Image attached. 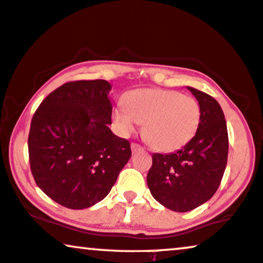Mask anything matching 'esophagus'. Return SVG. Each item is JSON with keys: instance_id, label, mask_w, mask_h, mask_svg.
<instances>
[{"instance_id": "obj_1", "label": "esophagus", "mask_w": 263, "mask_h": 263, "mask_svg": "<svg viewBox=\"0 0 263 263\" xmlns=\"http://www.w3.org/2000/svg\"><path fill=\"white\" fill-rule=\"evenodd\" d=\"M131 151L132 153H137V152H143L144 151V148L142 147V145L137 144V143H132L131 144Z\"/></svg>"}]
</instances>
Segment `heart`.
Instances as JSON below:
<instances>
[{"label": "heart", "instance_id": "1", "mask_svg": "<svg viewBox=\"0 0 263 263\" xmlns=\"http://www.w3.org/2000/svg\"><path fill=\"white\" fill-rule=\"evenodd\" d=\"M125 102L112 110L116 128L122 135H131L144 122L143 136L158 151L175 152L184 147L200 125L197 99L174 89H134L126 95Z\"/></svg>", "mask_w": 263, "mask_h": 263}]
</instances>
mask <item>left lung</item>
<instances>
[{
  "instance_id": "obj_1",
  "label": "left lung",
  "mask_w": 263,
  "mask_h": 263,
  "mask_svg": "<svg viewBox=\"0 0 263 263\" xmlns=\"http://www.w3.org/2000/svg\"><path fill=\"white\" fill-rule=\"evenodd\" d=\"M201 109L194 137L171 154H153L147 176L156 201L172 211L187 212L210 200L223 177L228 156V132L221 105L208 93L188 87Z\"/></svg>"
}]
</instances>
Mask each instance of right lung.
<instances>
[{"mask_svg":"<svg viewBox=\"0 0 263 263\" xmlns=\"http://www.w3.org/2000/svg\"><path fill=\"white\" fill-rule=\"evenodd\" d=\"M110 89L105 80L66 82L32 116L31 174L46 195L68 209L81 210L103 200L131 158L129 142L109 128Z\"/></svg>","mask_w":263,"mask_h":263,"instance_id":"right-lung-1","label":"right lung"}]
</instances>
